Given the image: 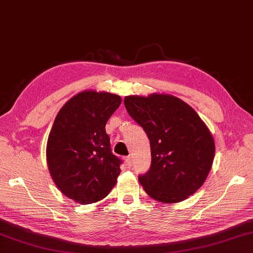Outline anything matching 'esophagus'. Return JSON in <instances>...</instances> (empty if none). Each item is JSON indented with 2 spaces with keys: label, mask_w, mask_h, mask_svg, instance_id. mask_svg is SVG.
<instances>
[{
  "label": "esophagus",
  "mask_w": 253,
  "mask_h": 253,
  "mask_svg": "<svg viewBox=\"0 0 253 253\" xmlns=\"http://www.w3.org/2000/svg\"><path fill=\"white\" fill-rule=\"evenodd\" d=\"M125 163H126V166H127V167H131L132 162H131V157H130V156H127V157L125 158Z\"/></svg>",
  "instance_id": "34e87169"
}]
</instances>
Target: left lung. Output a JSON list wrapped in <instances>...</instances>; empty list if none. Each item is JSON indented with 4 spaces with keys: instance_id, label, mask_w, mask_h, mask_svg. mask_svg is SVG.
I'll return each mask as SVG.
<instances>
[{
    "instance_id": "obj_1",
    "label": "left lung",
    "mask_w": 253,
    "mask_h": 253,
    "mask_svg": "<svg viewBox=\"0 0 253 253\" xmlns=\"http://www.w3.org/2000/svg\"><path fill=\"white\" fill-rule=\"evenodd\" d=\"M124 104L150 141V168L138 177L145 191L166 204L194 195L205 182L214 157L212 135L199 115L167 94L126 96Z\"/></svg>"
}]
</instances>
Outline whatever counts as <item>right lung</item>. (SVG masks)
Returning <instances> with one entry per match:
<instances>
[{
  "instance_id": "1",
  "label": "right lung",
  "mask_w": 253,
  "mask_h": 253,
  "mask_svg": "<svg viewBox=\"0 0 253 253\" xmlns=\"http://www.w3.org/2000/svg\"><path fill=\"white\" fill-rule=\"evenodd\" d=\"M121 96L85 90L64 105L48 135L46 159L62 194L82 205L104 199L116 185L121 164L112 153L106 123Z\"/></svg>"
}]
</instances>
